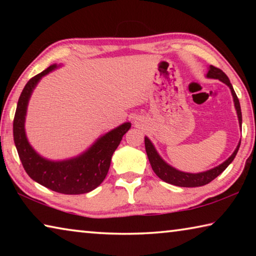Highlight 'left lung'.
I'll list each match as a JSON object with an SVG mask.
<instances>
[{
	"label": "left lung",
	"instance_id": "left-lung-1",
	"mask_svg": "<svg viewBox=\"0 0 256 256\" xmlns=\"http://www.w3.org/2000/svg\"><path fill=\"white\" fill-rule=\"evenodd\" d=\"M206 76L222 81L224 84H226L229 88H230L232 94L234 97V102H235V107L237 110L238 120H240V124L242 126V110H240V100H238L237 94L235 92V90H234L230 81L228 79V76L224 74L220 68H216L214 66H210L209 72H208ZM144 146H146V154H148L151 167H152L156 175H157L160 180L166 182V183L180 186V188H198V186H203L206 184H209L211 180H214L216 177H218L224 170H226V168L229 166V164L235 159L236 154L238 152V149H240V142L238 144L236 150L234 151V154L226 160V162H224L222 164L212 168L210 170L198 172V174H190V172H180L175 170V168H172V166H170L168 164L164 162V160L160 158V156L157 154L154 146H152V144H151V141L148 138H144Z\"/></svg>",
	"mask_w": 256,
	"mask_h": 256
}]
</instances>
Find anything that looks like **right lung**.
I'll use <instances>...</instances> for the list:
<instances>
[{
    "label": "right lung",
    "mask_w": 256,
    "mask_h": 256,
    "mask_svg": "<svg viewBox=\"0 0 256 256\" xmlns=\"http://www.w3.org/2000/svg\"><path fill=\"white\" fill-rule=\"evenodd\" d=\"M50 66L40 74L32 76L24 86L16 105L14 120V138L21 164L34 182L62 194H84L102 184L110 170L112 156L120 144L131 123H124L98 138L96 144L84 154L64 162H50L40 157L26 138L24 118L32 90L42 76L53 71Z\"/></svg>",
    "instance_id": "1"
}]
</instances>
